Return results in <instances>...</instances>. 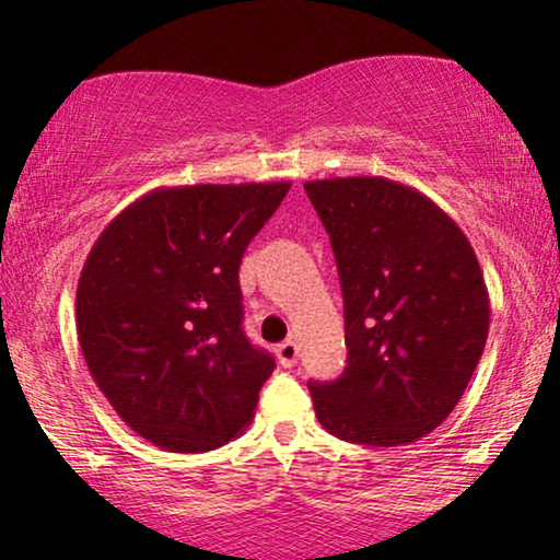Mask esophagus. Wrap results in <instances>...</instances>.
Instances as JSON below:
<instances>
[{"mask_svg":"<svg viewBox=\"0 0 560 560\" xmlns=\"http://www.w3.org/2000/svg\"><path fill=\"white\" fill-rule=\"evenodd\" d=\"M275 354H278L280 364L288 366V370H290V366L298 364V343L293 339L282 341V343H278V349H275Z\"/></svg>","mask_w":560,"mask_h":560,"instance_id":"34e87169","label":"esophagus"}]
</instances>
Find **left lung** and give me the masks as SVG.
Segmentation results:
<instances>
[{
  "label": "left lung",
  "mask_w": 560,
  "mask_h": 560,
  "mask_svg": "<svg viewBox=\"0 0 560 560\" xmlns=\"http://www.w3.org/2000/svg\"><path fill=\"white\" fill-rule=\"evenodd\" d=\"M343 293L347 370L308 382L341 441L402 446L462 400L489 334V293L469 240L441 206L382 175L305 180Z\"/></svg>",
  "instance_id": "8db88e82"
}]
</instances>
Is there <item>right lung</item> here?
<instances>
[{"label": "right lung", "mask_w": 560, "mask_h": 560, "mask_svg": "<svg viewBox=\"0 0 560 560\" xmlns=\"http://www.w3.org/2000/svg\"><path fill=\"white\" fill-rule=\"evenodd\" d=\"M290 180L155 188L98 234L75 290L91 377L137 435L173 454L236 439L275 359L242 331L240 265Z\"/></svg>", "instance_id": "obj_1"}]
</instances>
